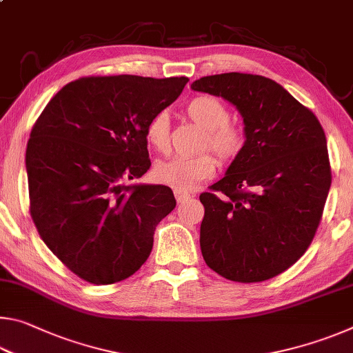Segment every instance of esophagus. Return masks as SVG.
I'll list each match as a JSON object with an SVG mask.
<instances>
[{
	"instance_id": "obj_1",
	"label": "esophagus",
	"mask_w": 353,
	"mask_h": 353,
	"mask_svg": "<svg viewBox=\"0 0 353 353\" xmlns=\"http://www.w3.org/2000/svg\"><path fill=\"white\" fill-rule=\"evenodd\" d=\"M174 198L177 202H183L187 201L188 198H191V194L188 193V191H183V190H174Z\"/></svg>"
}]
</instances>
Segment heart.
I'll return each mask as SVG.
<instances>
[{"mask_svg": "<svg viewBox=\"0 0 353 353\" xmlns=\"http://www.w3.org/2000/svg\"><path fill=\"white\" fill-rule=\"evenodd\" d=\"M185 113L191 121L205 129L202 149H212L223 163H230L246 146V134L240 124L230 119V110L223 101L212 94H201L190 101ZM171 123L165 110L157 112L148 123L146 139L155 151L170 149ZM216 160L210 152L194 157H171L155 165V181L177 190H191L199 182L212 177Z\"/></svg>", "mask_w": 353, "mask_h": 353, "instance_id": "b5f03b06", "label": "heart"}]
</instances>
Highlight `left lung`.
Wrapping results in <instances>:
<instances>
[{
    "label": "left lung",
    "instance_id": "8db88e82",
    "mask_svg": "<svg viewBox=\"0 0 353 353\" xmlns=\"http://www.w3.org/2000/svg\"><path fill=\"white\" fill-rule=\"evenodd\" d=\"M240 110L246 146L199 199L201 250L232 282L254 283L288 270L318 230L332 183L324 129L272 79L223 73L191 83Z\"/></svg>",
    "mask_w": 353,
    "mask_h": 353
}]
</instances>
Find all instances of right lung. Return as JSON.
<instances>
[{
	"label": "right lung",
	"mask_w": 353,
	"mask_h": 353,
	"mask_svg": "<svg viewBox=\"0 0 353 353\" xmlns=\"http://www.w3.org/2000/svg\"><path fill=\"white\" fill-rule=\"evenodd\" d=\"M188 77H79L57 92L26 148L29 212L48 249L77 277L110 285L132 276L154 230L176 207L165 185H128L151 166L146 128Z\"/></svg>",
	"instance_id": "1"
}]
</instances>
